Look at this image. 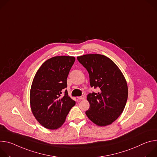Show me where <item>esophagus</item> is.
<instances>
[{"label":"esophagus","instance_id":"34e87169","mask_svg":"<svg viewBox=\"0 0 157 157\" xmlns=\"http://www.w3.org/2000/svg\"><path fill=\"white\" fill-rule=\"evenodd\" d=\"M77 98H78V100H83V99L85 98V96H84V95H82V96H80V97H78Z\"/></svg>","mask_w":157,"mask_h":157}]
</instances>
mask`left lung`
<instances>
[{"mask_svg": "<svg viewBox=\"0 0 157 157\" xmlns=\"http://www.w3.org/2000/svg\"><path fill=\"white\" fill-rule=\"evenodd\" d=\"M77 60L88 71L90 86L99 89V92L87 95L90 107L85 112L86 116L98 126L112 124L123 112L127 101L128 86L123 74L105 56L86 54Z\"/></svg>", "mask_w": 157, "mask_h": 157, "instance_id": "8db88e82", "label": "left lung"}]
</instances>
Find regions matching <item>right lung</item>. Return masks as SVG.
<instances>
[{
	"mask_svg": "<svg viewBox=\"0 0 157 157\" xmlns=\"http://www.w3.org/2000/svg\"><path fill=\"white\" fill-rule=\"evenodd\" d=\"M75 57L57 56L46 60L35 75L30 89L33 115L45 128L57 129L65 122L75 101L68 95L67 78Z\"/></svg>",
	"mask_w": 157,
	"mask_h": 157,
	"instance_id": "1",
	"label": "right lung"
}]
</instances>
